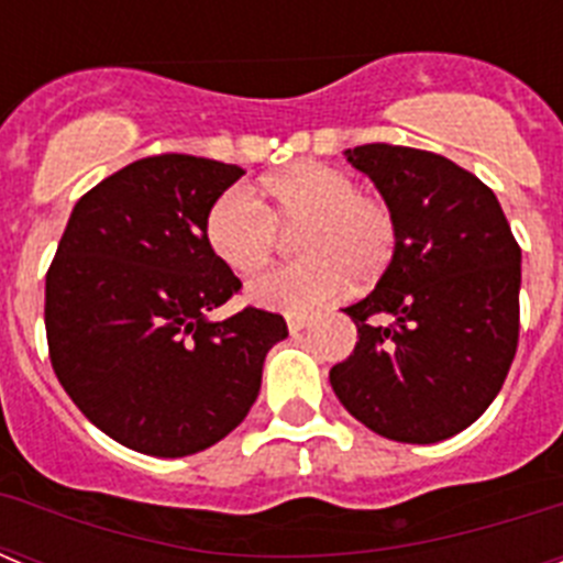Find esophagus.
<instances>
[{"label":"esophagus","mask_w":563,"mask_h":563,"mask_svg":"<svg viewBox=\"0 0 563 563\" xmlns=\"http://www.w3.org/2000/svg\"><path fill=\"white\" fill-rule=\"evenodd\" d=\"M310 321H312V316H307V312H290V316H287V330H290L292 335H296V332L305 330V327L310 324Z\"/></svg>","instance_id":"obj_1"}]
</instances>
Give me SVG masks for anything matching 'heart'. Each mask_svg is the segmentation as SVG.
I'll return each instance as SVG.
<instances>
[{
	"mask_svg": "<svg viewBox=\"0 0 563 563\" xmlns=\"http://www.w3.org/2000/svg\"><path fill=\"white\" fill-rule=\"evenodd\" d=\"M278 228H298L301 258L247 287V296L271 310H310L341 296L350 282L375 285L400 251L395 208L377 194L357 191L350 172L312 161L271 174L258 186L256 200L242 188H228L202 222L213 256L242 278L271 265Z\"/></svg>",
	"mask_w": 563,
	"mask_h": 563,
	"instance_id": "heart-1",
	"label": "heart"
}]
</instances>
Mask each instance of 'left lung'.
<instances>
[{
	"instance_id": "left-lung-1",
	"label": "left lung",
	"mask_w": 563,
	"mask_h": 563,
	"mask_svg": "<svg viewBox=\"0 0 563 563\" xmlns=\"http://www.w3.org/2000/svg\"><path fill=\"white\" fill-rule=\"evenodd\" d=\"M346 161L395 208L400 251L343 310L357 343L332 389L386 440H449L485 415L516 357L521 247L496 194L442 154L366 143Z\"/></svg>"
}]
</instances>
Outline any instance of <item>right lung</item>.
I'll list each match as a JSON object with an SVG mask.
<instances>
[{"instance_id": "right-lung-1", "label": "right lung", "mask_w": 563, "mask_h": 563, "mask_svg": "<svg viewBox=\"0 0 563 563\" xmlns=\"http://www.w3.org/2000/svg\"><path fill=\"white\" fill-rule=\"evenodd\" d=\"M242 168L191 154L129 163L76 202L44 287L58 383L92 426L126 449L188 456L245 420L278 312L245 307L208 321L242 290L202 233Z\"/></svg>"}]
</instances>
